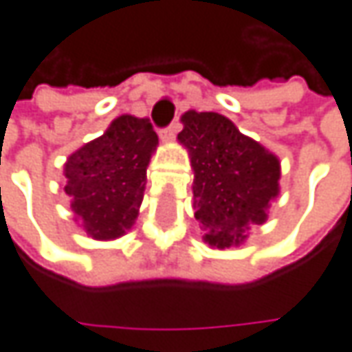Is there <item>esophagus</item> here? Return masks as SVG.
Listing matches in <instances>:
<instances>
[{
  "instance_id": "obj_1",
  "label": "esophagus",
  "mask_w": 352,
  "mask_h": 352,
  "mask_svg": "<svg viewBox=\"0 0 352 352\" xmlns=\"http://www.w3.org/2000/svg\"><path fill=\"white\" fill-rule=\"evenodd\" d=\"M180 129H182V124L176 120V122H172L170 126H166V129H162V131H160V138H162V140H166V142L168 140H174V136L180 132Z\"/></svg>"
}]
</instances>
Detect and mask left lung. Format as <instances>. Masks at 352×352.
<instances>
[{
	"instance_id": "obj_1",
	"label": "left lung",
	"mask_w": 352,
	"mask_h": 352,
	"mask_svg": "<svg viewBox=\"0 0 352 352\" xmlns=\"http://www.w3.org/2000/svg\"><path fill=\"white\" fill-rule=\"evenodd\" d=\"M182 122L178 140L194 168V208L204 239L220 250L239 245L245 228L267 218L279 192V160L218 113L188 111Z\"/></svg>"
}]
</instances>
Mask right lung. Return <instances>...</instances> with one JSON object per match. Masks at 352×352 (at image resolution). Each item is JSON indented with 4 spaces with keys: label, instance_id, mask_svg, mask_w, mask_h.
Here are the masks:
<instances>
[{
    "label": "right lung",
    "instance_id": "right-lung-1",
    "mask_svg": "<svg viewBox=\"0 0 352 352\" xmlns=\"http://www.w3.org/2000/svg\"><path fill=\"white\" fill-rule=\"evenodd\" d=\"M156 144L158 136L148 118L122 115L102 136L69 156L65 192L89 236L113 239L131 230Z\"/></svg>",
    "mask_w": 352,
    "mask_h": 352
}]
</instances>
